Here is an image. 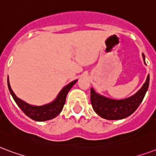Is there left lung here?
<instances>
[{
  "mask_svg": "<svg viewBox=\"0 0 156 156\" xmlns=\"http://www.w3.org/2000/svg\"><path fill=\"white\" fill-rule=\"evenodd\" d=\"M145 60V56L143 55ZM150 76H147L146 81L141 88L131 97L127 98L116 100L106 98L97 93L91 88V103L93 110L98 115L107 120H120L127 117L136 110L141 103L149 87Z\"/></svg>",
  "mask_w": 156,
  "mask_h": 156,
  "instance_id": "obj_1",
  "label": "left lung"
}]
</instances>
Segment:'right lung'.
Returning <instances> with one entry per match:
<instances>
[{
  "label": "right lung",
  "instance_id": "add662e5",
  "mask_svg": "<svg viewBox=\"0 0 156 156\" xmlns=\"http://www.w3.org/2000/svg\"><path fill=\"white\" fill-rule=\"evenodd\" d=\"M77 81L78 80L71 82L61 90L58 95L57 96V98L54 101L49 104L43 105V106H32L22 101L21 99L18 98L10 87L9 79H7V83L10 94L15 101L16 102V104L18 105V107L23 111V112L32 120H34L37 122H44V121L55 118V116H57L60 113L66 101L67 94Z\"/></svg>",
  "mask_w": 156,
  "mask_h": 156
}]
</instances>
